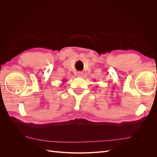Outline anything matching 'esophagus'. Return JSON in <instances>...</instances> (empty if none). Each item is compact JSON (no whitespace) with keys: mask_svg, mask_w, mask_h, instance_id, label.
I'll list each match as a JSON object with an SVG mask.
<instances>
[{"mask_svg":"<svg viewBox=\"0 0 157 157\" xmlns=\"http://www.w3.org/2000/svg\"><path fill=\"white\" fill-rule=\"evenodd\" d=\"M82 75H83V73H82V72H78L77 73V75L78 76V77H82Z\"/></svg>","mask_w":157,"mask_h":157,"instance_id":"34e87169","label":"esophagus"}]
</instances>
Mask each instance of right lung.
Wrapping results in <instances>:
<instances>
[{"instance_id": "add662e5", "label": "right lung", "mask_w": 157, "mask_h": 157, "mask_svg": "<svg viewBox=\"0 0 157 157\" xmlns=\"http://www.w3.org/2000/svg\"><path fill=\"white\" fill-rule=\"evenodd\" d=\"M65 82V81H63V84Z\"/></svg>"}]
</instances>
